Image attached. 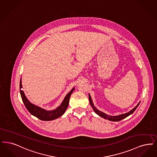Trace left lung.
Listing matches in <instances>:
<instances>
[{
    "label": "left lung",
    "mask_w": 157,
    "mask_h": 157,
    "mask_svg": "<svg viewBox=\"0 0 157 157\" xmlns=\"http://www.w3.org/2000/svg\"><path fill=\"white\" fill-rule=\"evenodd\" d=\"M89 101H90V105L92 107L94 111V112L96 113L97 114H98V116H100L101 117H102L104 119H106V120H109V121H121V120L125 118L126 117H127L128 116H130L131 114H132L134 111L136 109V108L138 107V106L139 105L140 102H139L137 105H136V107H134L132 109H131V111H130L129 112L125 113V114H121V115H119V116H109V115H107L104 113H102V111L98 110V109H97L95 106L93 104V102L92 101V100H91V96L90 95V94H89Z\"/></svg>",
    "instance_id": "1"
}]
</instances>
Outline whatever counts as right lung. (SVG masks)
<instances>
[{
	"label": "right lung",
	"mask_w": 157,
	"mask_h": 157,
	"mask_svg": "<svg viewBox=\"0 0 157 157\" xmlns=\"http://www.w3.org/2000/svg\"><path fill=\"white\" fill-rule=\"evenodd\" d=\"M21 89H22V84H21V79L20 92H21V97L26 108L32 115L35 116L37 118L43 121L53 120L61 117L62 115H63V114L65 113L66 110L68 107L69 100H70L71 94H72L73 91L75 90V88L72 89V90L66 96L64 100L63 101V102H61V105L59 107H58L56 109L52 110V111H48L43 109H41V107H38L30 102L26 98L23 91L21 90Z\"/></svg>",
	"instance_id": "right-lung-1"
}]
</instances>
